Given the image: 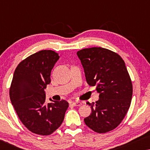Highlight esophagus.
<instances>
[{
  "label": "esophagus",
  "mask_w": 150,
  "mask_h": 150,
  "mask_svg": "<svg viewBox=\"0 0 150 150\" xmlns=\"http://www.w3.org/2000/svg\"><path fill=\"white\" fill-rule=\"evenodd\" d=\"M71 104H72L73 106H79L82 105V102H80V101L73 102H71Z\"/></svg>",
  "instance_id": "obj_1"
}]
</instances>
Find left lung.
I'll use <instances>...</instances> for the list:
<instances>
[{
    "mask_svg": "<svg viewBox=\"0 0 150 150\" xmlns=\"http://www.w3.org/2000/svg\"><path fill=\"white\" fill-rule=\"evenodd\" d=\"M86 81L96 86L99 100L91 106V113L84 119L87 126L98 133L113 130L124 120L130 108L132 85L122 57L103 48L93 47L78 51Z\"/></svg>",
    "mask_w": 150,
    "mask_h": 150,
    "instance_id": "obj_1",
    "label": "left lung"
}]
</instances>
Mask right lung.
Segmentation results:
<instances>
[{
    "label": "right lung",
    "instance_id": "obj_1",
    "mask_svg": "<svg viewBox=\"0 0 150 150\" xmlns=\"http://www.w3.org/2000/svg\"><path fill=\"white\" fill-rule=\"evenodd\" d=\"M58 53L39 51L19 63L14 71L9 96L18 117L30 132L49 135L62 124L69 104L65 100L46 102V85Z\"/></svg>",
    "mask_w": 150,
    "mask_h": 150
}]
</instances>
